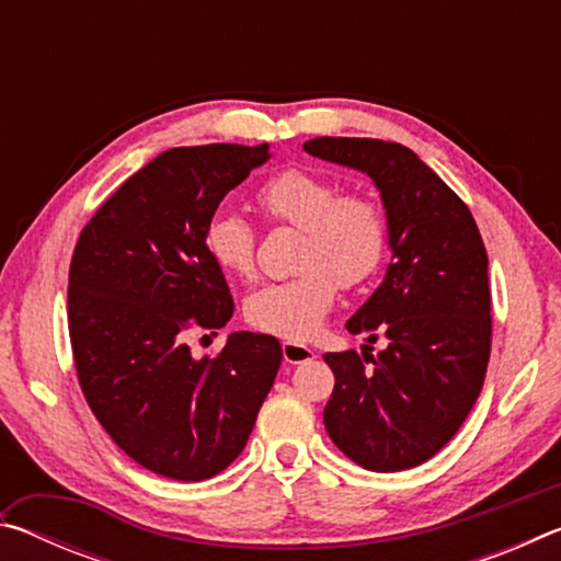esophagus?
<instances>
[{"label":"esophagus","mask_w":561,"mask_h":561,"mask_svg":"<svg viewBox=\"0 0 561 561\" xmlns=\"http://www.w3.org/2000/svg\"><path fill=\"white\" fill-rule=\"evenodd\" d=\"M282 356H284V360H287V364H304V360L314 358V348L297 344V341H284Z\"/></svg>","instance_id":"1"}]
</instances>
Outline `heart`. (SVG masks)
<instances>
[{"label":"heart","mask_w":561,"mask_h":561,"mask_svg":"<svg viewBox=\"0 0 561 561\" xmlns=\"http://www.w3.org/2000/svg\"><path fill=\"white\" fill-rule=\"evenodd\" d=\"M254 205L272 225L301 230L297 277L254 291L244 319L262 334L304 341L334 307L339 287L356 289L381 270L388 250L383 207L364 193H339L319 173L289 168L264 183ZM213 262L234 279L257 277V232L240 215L217 213L205 227Z\"/></svg>","instance_id":"b5f03b06"}]
</instances>
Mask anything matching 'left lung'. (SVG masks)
Listing matches in <instances>:
<instances>
[{"label": "left lung", "instance_id": "obj_1", "mask_svg": "<svg viewBox=\"0 0 561 561\" xmlns=\"http://www.w3.org/2000/svg\"><path fill=\"white\" fill-rule=\"evenodd\" d=\"M309 156L348 165L381 190L391 264L351 334L388 346L324 354L334 391L324 425L336 448L376 472L431 460L482 391L492 344L488 252L474 217L411 148L376 138H314ZM374 351V348H371Z\"/></svg>", "mask_w": 561, "mask_h": 561}]
</instances>
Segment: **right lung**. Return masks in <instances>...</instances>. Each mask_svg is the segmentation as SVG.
Here are the masks:
<instances>
[{
  "label": "right lung",
  "instance_id": "1",
  "mask_svg": "<svg viewBox=\"0 0 561 561\" xmlns=\"http://www.w3.org/2000/svg\"><path fill=\"white\" fill-rule=\"evenodd\" d=\"M267 160V144L165 150L99 207L73 247L69 336L83 398L130 460L170 480L222 472L279 371L282 346L267 334H230L201 360L187 346L234 311L205 227Z\"/></svg>",
  "mask_w": 561,
  "mask_h": 561
}]
</instances>
